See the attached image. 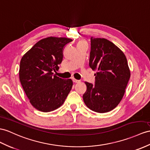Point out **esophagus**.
<instances>
[{"instance_id": "34e87169", "label": "esophagus", "mask_w": 150, "mask_h": 150, "mask_svg": "<svg viewBox=\"0 0 150 150\" xmlns=\"http://www.w3.org/2000/svg\"><path fill=\"white\" fill-rule=\"evenodd\" d=\"M72 81L74 82V83H78V82H79L80 81H79V80H78V79H74V78H73V79H72Z\"/></svg>"}]
</instances>
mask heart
Here are the masks:
<instances>
[{
	"label": "heart",
	"mask_w": 150,
	"mask_h": 150,
	"mask_svg": "<svg viewBox=\"0 0 150 150\" xmlns=\"http://www.w3.org/2000/svg\"><path fill=\"white\" fill-rule=\"evenodd\" d=\"M81 44H86V42H85V41H81L79 42H78V45H81Z\"/></svg>",
	"instance_id": "heart-1"
}]
</instances>
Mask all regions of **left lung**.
<instances>
[{
	"label": "left lung",
	"instance_id": "1",
	"mask_svg": "<svg viewBox=\"0 0 150 150\" xmlns=\"http://www.w3.org/2000/svg\"><path fill=\"white\" fill-rule=\"evenodd\" d=\"M89 66L97 70L93 85L85 82L84 103L95 112L112 110L121 101L130 77L127 58L115 44L104 38H90Z\"/></svg>",
	"mask_w": 150,
	"mask_h": 150
}]
</instances>
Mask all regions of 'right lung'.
Segmentation results:
<instances>
[{"label":"right lung","mask_w":150,"mask_h":150,"mask_svg":"<svg viewBox=\"0 0 150 150\" xmlns=\"http://www.w3.org/2000/svg\"><path fill=\"white\" fill-rule=\"evenodd\" d=\"M72 40L49 37L40 40L21 58L20 81L30 103L35 109L50 112L60 107L72 87L71 79L57 77L65 46Z\"/></svg>","instance_id":"1"}]
</instances>
